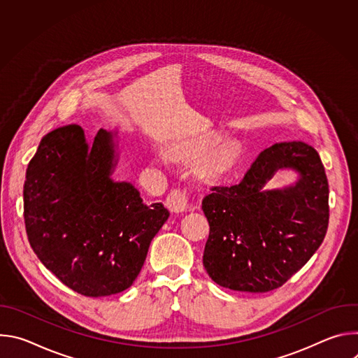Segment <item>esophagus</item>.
I'll use <instances>...</instances> for the list:
<instances>
[{"instance_id":"esophagus-1","label":"esophagus","mask_w":358,"mask_h":358,"mask_svg":"<svg viewBox=\"0 0 358 358\" xmlns=\"http://www.w3.org/2000/svg\"><path fill=\"white\" fill-rule=\"evenodd\" d=\"M189 203V195L185 189H171L167 195L166 206L171 213H184L188 208Z\"/></svg>"}]
</instances>
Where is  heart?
I'll return each mask as SVG.
<instances>
[{
	"mask_svg": "<svg viewBox=\"0 0 358 358\" xmlns=\"http://www.w3.org/2000/svg\"><path fill=\"white\" fill-rule=\"evenodd\" d=\"M217 143L214 136H199L185 141L181 151L185 156H199ZM239 159V147L235 143H222L215 145L199 162V169L210 177H220L234 169Z\"/></svg>",
	"mask_w": 358,
	"mask_h": 358,
	"instance_id": "1",
	"label": "heart"
}]
</instances>
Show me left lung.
I'll return each mask as SVG.
<instances>
[{"label":"left lung","instance_id":"8db88e82","mask_svg":"<svg viewBox=\"0 0 358 358\" xmlns=\"http://www.w3.org/2000/svg\"><path fill=\"white\" fill-rule=\"evenodd\" d=\"M280 168L294 186L263 189ZM210 236L202 262L222 287L265 293L280 287L322 245L329 227V182L317 151L303 141L264 150L241 182L213 187L202 199Z\"/></svg>","mask_w":358,"mask_h":358}]
</instances>
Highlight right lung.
<instances>
[{
	"label": "right lung",
	"instance_id": "right-lung-1",
	"mask_svg": "<svg viewBox=\"0 0 358 358\" xmlns=\"http://www.w3.org/2000/svg\"><path fill=\"white\" fill-rule=\"evenodd\" d=\"M116 164L110 131L100 129L87 143L69 124L42 137L27 169L29 245L46 269L89 297L130 287L170 217L162 202L147 207L131 182L113 181Z\"/></svg>",
	"mask_w": 358,
	"mask_h": 358
}]
</instances>
